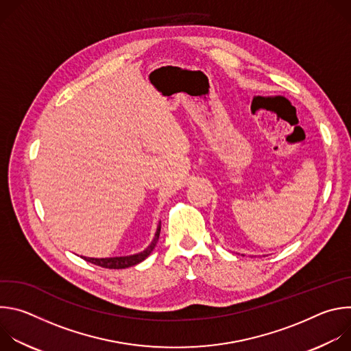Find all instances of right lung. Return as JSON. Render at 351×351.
Masks as SVG:
<instances>
[{
    "label": "right lung",
    "instance_id": "add662e5",
    "mask_svg": "<svg viewBox=\"0 0 351 351\" xmlns=\"http://www.w3.org/2000/svg\"><path fill=\"white\" fill-rule=\"evenodd\" d=\"M160 232H161V221L157 226V232L154 234L153 241L149 243V245H147L143 252L137 253V254H132V256H123V257H110V258H90V257H82L86 261L98 265V267H103V268H110V269H123V268H129L133 267L136 264H140L141 261H144L152 252L154 250L158 239H160Z\"/></svg>",
    "mask_w": 351,
    "mask_h": 351
}]
</instances>
